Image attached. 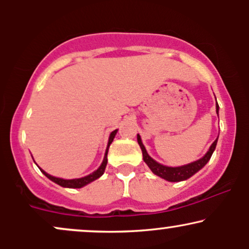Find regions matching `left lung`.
<instances>
[{"label": "left lung", "instance_id": "obj_1", "mask_svg": "<svg viewBox=\"0 0 249 249\" xmlns=\"http://www.w3.org/2000/svg\"><path fill=\"white\" fill-rule=\"evenodd\" d=\"M218 111H219V105L218 103H216V113H218ZM137 139H138V144L142 148V158H144V161L146 162L147 166L151 168V171H152L154 174H157V176H159L162 179L168 180V181H181V180H186L190 178V177H192L194 173L198 172L200 168L204 167L205 165L207 164V161L211 159V157H212L213 154V151L215 150L216 142H218V139H215V142L211 145L208 152L205 154L201 159H199V160L191 162V164L188 165H184V166L168 167V166H164V165L159 164V162H157L156 160H153V159L148 156L146 150H145L144 145H142L141 136H139V134L137 136Z\"/></svg>", "mask_w": 249, "mask_h": 249}]
</instances>
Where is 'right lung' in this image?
Returning <instances> with one entry per match:
<instances>
[{"instance_id":"add662e5","label":"right lung","mask_w":249,"mask_h":249,"mask_svg":"<svg viewBox=\"0 0 249 249\" xmlns=\"http://www.w3.org/2000/svg\"><path fill=\"white\" fill-rule=\"evenodd\" d=\"M117 133V130L113 131V132H111L110 134V138H108V142H107V152H105V156H104V160H103L102 165L98 167V170L95 171L93 173L89 174L87 177H83V178H79V179H71V180H65V179H61V178H56V177H53L50 176V174L45 173L44 171L41 170L43 174H44L45 177H48L50 180H53V182H56V184L61 185L63 187H70V188H81L83 186H85V185H88L89 182L93 181V180L98 179L99 177L102 176L103 173H104L105 171V167H107V150H108V146H110V144L112 142L113 138H115Z\"/></svg>"}]
</instances>
